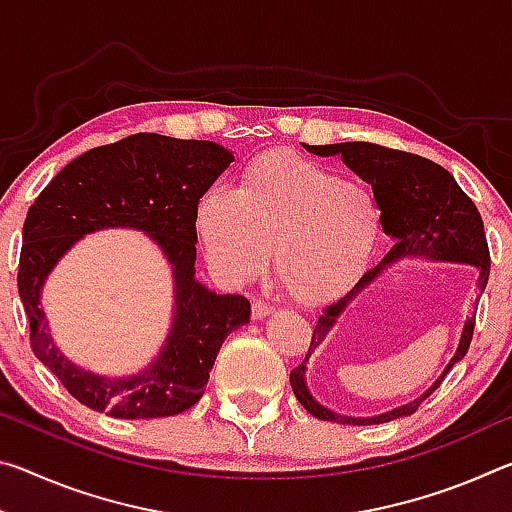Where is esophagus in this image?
<instances>
[{
    "label": "esophagus",
    "instance_id": "34e87169",
    "mask_svg": "<svg viewBox=\"0 0 512 512\" xmlns=\"http://www.w3.org/2000/svg\"><path fill=\"white\" fill-rule=\"evenodd\" d=\"M275 307L271 305V302H264V300H253V318L255 320H262L266 318L268 314H273Z\"/></svg>",
    "mask_w": 512,
    "mask_h": 512
}]
</instances>
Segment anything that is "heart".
<instances>
[{
	"mask_svg": "<svg viewBox=\"0 0 512 512\" xmlns=\"http://www.w3.org/2000/svg\"><path fill=\"white\" fill-rule=\"evenodd\" d=\"M379 228L366 187L289 151L259 155L235 192L210 187L196 207V230L216 273L248 280L271 246L277 282L305 305L341 296L359 280Z\"/></svg>",
	"mask_w": 512,
	"mask_h": 512,
	"instance_id": "1",
	"label": "heart"
}]
</instances>
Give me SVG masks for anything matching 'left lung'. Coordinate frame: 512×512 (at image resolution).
<instances>
[{
    "label": "left lung",
    "instance_id": "8db88e82",
    "mask_svg": "<svg viewBox=\"0 0 512 512\" xmlns=\"http://www.w3.org/2000/svg\"><path fill=\"white\" fill-rule=\"evenodd\" d=\"M305 149L316 155H341V160L357 176L372 185V194H375V201L381 210V225H384L386 235L395 239V246L345 296L320 311L305 359H302L298 368L291 370V388L298 402L318 420L359 424L361 427V424H381L404 418V415L418 411V406L443 384L445 375L454 368V363L461 361L467 350H470L479 300L474 302L470 316L465 320L456 354L447 363L443 375L436 379V384L427 393H422L418 400L397 406V409L388 413L375 415V418H348V415H339L320 406L307 391V361L311 352L325 341L329 327L336 323L343 309L359 296L361 289H366V284L375 280L377 273L384 271V268L402 262L406 257H431L443 259V262H465L476 266L479 268L481 298L490 277V250L488 241H485L483 219L472 198L458 187L452 173L440 167V164L422 158V155L388 149V146L372 142H341L325 146L305 144Z\"/></svg>",
    "mask_w": 512,
    "mask_h": 512
}]
</instances>
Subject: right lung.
I'll return each mask as SVG.
<instances>
[{
  "label": "right lung",
  "mask_w": 512,
  "mask_h": 512,
  "mask_svg": "<svg viewBox=\"0 0 512 512\" xmlns=\"http://www.w3.org/2000/svg\"><path fill=\"white\" fill-rule=\"evenodd\" d=\"M230 162L235 155L216 142L128 135L69 162L29 207L17 291L29 318L31 350L88 409L124 420L192 409L205 393L225 336L250 320L244 296H216L194 280L196 207ZM124 224L151 234L168 255L177 307L161 357L133 378L110 380L62 357L48 336L39 289L57 259L83 234Z\"/></svg>",
  "instance_id": "right-lung-1"
}]
</instances>
